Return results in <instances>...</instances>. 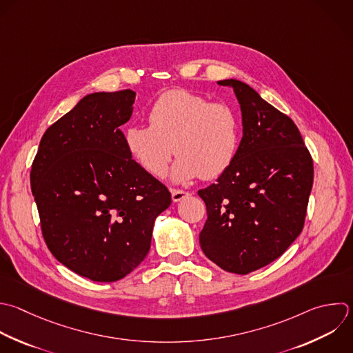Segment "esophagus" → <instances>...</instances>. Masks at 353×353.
Wrapping results in <instances>:
<instances>
[{
  "label": "esophagus",
  "instance_id": "34e87169",
  "mask_svg": "<svg viewBox=\"0 0 353 353\" xmlns=\"http://www.w3.org/2000/svg\"><path fill=\"white\" fill-rule=\"evenodd\" d=\"M189 193L185 192V190H176V189H172L171 190V197H172V201L174 203H178L181 200H183Z\"/></svg>",
  "mask_w": 353,
  "mask_h": 353
}]
</instances>
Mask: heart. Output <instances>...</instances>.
<instances>
[{"label":"heart","mask_w":353,"mask_h":353,"mask_svg":"<svg viewBox=\"0 0 353 353\" xmlns=\"http://www.w3.org/2000/svg\"><path fill=\"white\" fill-rule=\"evenodd\" d=\"M150 125L131 124L124 143L132 159L153 176H164L178 154L171 176L186 183L197 176L214 179L233 163L239 148V120L225 103L186 90L163 94L149 112Z\"/></svg>","instance_id":"heart-1"}]
</instances>
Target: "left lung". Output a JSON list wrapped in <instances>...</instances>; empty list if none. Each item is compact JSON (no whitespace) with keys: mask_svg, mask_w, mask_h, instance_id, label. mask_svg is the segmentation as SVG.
Listing matches in <instances>:
<instances>
[{"mask_svg":"<svg viewBox=\"0 0 353 353\" xmlns=\"http://www.w3.org/2000/svg\"><path fill=\"white\" fill-rule=\"evenodd\" d=\"M243 137L230 167L199 190L207 207L200 232L205 256L247 274L277 259L299 236L313 185V161L294 121L248 84L229 79Z\"/></svg>","mask_w":353,"mask_h":353,"instance_id":"obj_1","label":"left lung"}]
</instances>
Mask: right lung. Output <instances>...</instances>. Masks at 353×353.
<instances>
[{
    "label": "right lung",
    "mask_w": 353,
    "mask_h": 353,
    "mask_svg": "<svg viewBox=\"0 0 353 353\" xmlns=\"http://www.w3.org/2000/svg\"><path fill=\"white\" fill-rule=\"evenodd\" d=\"M137 92H94L43 135L30 183L52 255L92 281L125 277L148 255L168 189L128 153L121 125Z\"/></svg>",
    "instance_id": "1"
}]
</instances>
